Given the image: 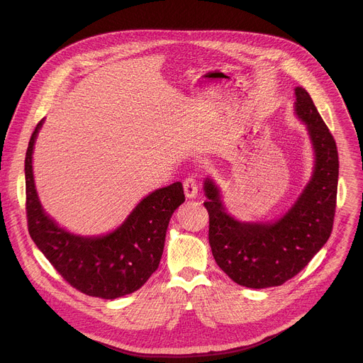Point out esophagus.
<instances>
[{
	"label": "esophagus",
	"mask_w": 363,
	"mask_h": 363,
	"mask_svg": "<svg viewBox=\"0 0 363 363\" xmlns=\"http://www.w3.org/2000/svg\"><path fill=\"white\" fill-rule=\"evenodd\" d=\"M184 191H185V196L186 198H195L198 194V184L196 179L194 177H189L184 181Z\"/></svg>",
	"instance_id": "esophagus-1"
}]
</instances>
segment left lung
<instances>
[{
	"instance_id": "8db88e82",
	"label": "left lung",
	"mask_w": 363,
	"mask_h": 363,
	"mask_svg": "<svg viewBox=\"0 0 363 363\" xmlns=\"http://www.w3.org/2000/svg\"><path fill=\"white\" fill-rule=\"evenodd\" d=\"M294 112L306 123L315 169L291 208L274 223H241L225 213L220 189L203 182L210 216L208 240L220 269L250 289L281 286L298 274L330 237L336 211L339 157L336 142L310 94L296 87Z\"/></svg>"
}]
</instances>
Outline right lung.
I'll list each match as a JSON object with an SVG mask.
<instances>
[{
    "label": "right lung",
    "mask_w": 363,
    "mask_h": 363,
    "mask_svg": "<svg viewBox=\"0 0 363 363\" xmlns=\"http://www.w3.org/2000/svg\"><path fill=\"white\" fill-rule=\"evenodd\" d=\"M43 121L26 153V211L28 233L59 274L79 291L118 298L140 289L157 272L174 211L185 201L181 182L145 196L113 233L82 237L56 224L43 210L33 177V149Z\"/></svg>",
    "instance_id": "1"
}]
</instances>
